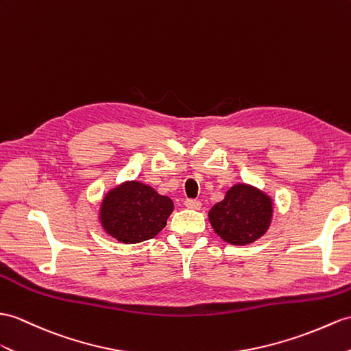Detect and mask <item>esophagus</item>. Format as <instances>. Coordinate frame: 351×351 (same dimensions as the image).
Instances as JSON below:
<instances>
[{"mask_svg": "<svg viewBox=\"0 0 351 351\" xmlns=\"http://www.w3.org/2000/svg\"><path fill=\"white\" fill-rule=\"evenodd\" d=\"M201 205H202V204H201L199 199H192V198L184 199V207L191 208V210H199Z\"/></svg>", "mask_w": 351, "mask_h": 351, "instance_id": "obj_1", "label": "esophagus"}]
</instances>
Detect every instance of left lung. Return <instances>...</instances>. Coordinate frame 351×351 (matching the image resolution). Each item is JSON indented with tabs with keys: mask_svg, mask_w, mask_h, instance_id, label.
I'll return each instance as SVG.
<instances>
[{
	"mask_svg": "<svg viewBox=\"0 0 351 351\" xmlns=\"http://www.w3.org/2000/svg\"><path fill=\"white\" fill-rule=\"evenodd\" d=\"M271 216V199L247 184L230 187L225 199L217 202L208 213L213 229L221 237V240L235 245L258 240L267 232Z\"/></svg>",
	"mask_w": 351,
	"mask_h": 351,
	"instance_id": "left-lung-1",
	"label": "left lung"
}]
</instances>
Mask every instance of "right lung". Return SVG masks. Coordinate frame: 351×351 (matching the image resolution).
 <instances>
[{
	"mask_svg": "<svg viewBox=\"0 0 351 351\" xmlns=\"http://www.w3.org/2000/svg\"><path fill=\"white\" fill-rule=\"evenodd\" d=\"M174 210L168 196H160L149 186L131 182L111 191L101 207V223L107 234L122 243L150 240L167 225Z\"/></svg>",
	"mask_w": 351,
	"mask_h": 351,
	"instance_id": "add662e5",
	"label": "right lung"
}]
</instances>
